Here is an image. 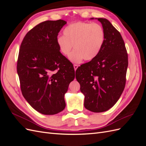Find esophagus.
<instances>
[{
  "mask_svg": "<svg viewBox=\"0 0 146 146\" xmlns=\"http://www.w3.org/2000/svg\"><path fill=\"white\" fill-rule=\"evenodd\" d=\"M78 66L77 64H74V70H77V69L78 68Z\"/></svg>",
  "mask_w": 146,
  "mask_h": 146,
  "instance_id": "34e87169",
  "label": "esophagus"
}]
</instances>
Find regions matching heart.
Returning a JSON list of instances; mask_svg holds the SVG:
<instances>
[{"label":"heart","instance_id":"b5f03b06","mask_svg":"<svg viewBox=\"0 0 146 146\" xmlns=\"http://www.w3.org/2000/svg\"><path fill=\"white\" fill-rule=\"evenodd\" d=\"M64 36L56 38V44L60 52L66 56L74 50L69 59L73 63H78L84 59L91 60L98 55L105 42L104 28L99 24L77 22L66 27Z\"/></svg>","mask_w":146,"mask_h":146}]
</instances>
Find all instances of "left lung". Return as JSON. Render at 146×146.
I'll use <instances>...</instances> for the list:
<instances>
[{"mask_svg": "<svg viewBox=\"0 0 146 146\" xmlns=\"http://www.w3.org/2000/svg\"><path fill=\"white\" fill-rule=\"evenodd\" d=\"M95 19L105 31L104 46L96 58L77 69L76 77L85 96V108L100 113L113 107L124 90L128 55L121 35L111 23L105 18Z\"/></svg>", "mask_w": 146, "mask_h": 146, "instance_id": "obj_1", "label": "left lung"}]
</instances>
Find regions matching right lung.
<instances>
[{
	"instance_id": "1",
	"label": "right lung",
	"mask_w": 146,
	"mask_h": 146,
	"mask_svg": "<svg viewBox=\"0 0 146 146\" xmlns=\"http://www.w3.org/2000/svg\"><path fill=\"white\" fill-rule=\"evenodd\" d=\"M63 20L46 21L26 34L17 63L21 89L25 99L37 111L53 115L66 107L64 94L75 78L71 63L56 44Z\"/></svg>"
}]
</instances>
